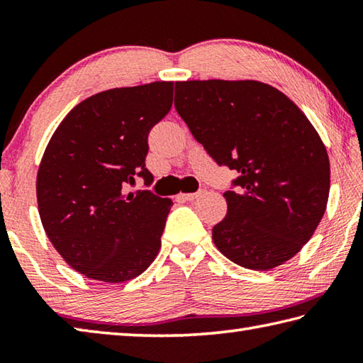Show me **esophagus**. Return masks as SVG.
I'll return each mask as SVG.
<instances>
[{"mask_svg":"<svg viewBox=\"0 0 363 363\" xmlns=\"http://www.w3.org/2000/svg\"><path fill=\"white\" fill-rule=\"evenodd\" d=\"M201 195H205V190H199V192H194V194H181V199L192 201L195 199H199V196H201Z\"/></svg>","mask_w":363,"mask_h":363,"instance_id":"esophagus-1","label":"esophagus"}]
</instances>
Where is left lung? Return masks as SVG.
<instances>
[{
    "instance_id": "1",
    "label": "left lung",
    "mask_w": 363,
    "mask_h": 363,
    "mask_svg": "<svg viewBox=\"0 0 363 363\" xmlns=\"http://www.w3.org/2000/svg\"><path fill=\"white\" fill-rule=\"evenodd\" d=\"M174 107L219 167L237 171L213 242L238 266L269 270L309 242L330 192L320 136L291 99L253 79L176 82Z\"/></svg>"
}]
</instances>
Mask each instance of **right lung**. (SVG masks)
Wrapping results in <instances>:
<instances>
[{"mask_svg": "<svg viewBox=\"0 0 363 363\" xmlns=\"http://www.w3.org/2000/svg\"><path fill=\"white\" fill-rule=\"evenodd\" d=\"M173 82L115 88L73 107L54 131L36 176L43 227L65 262L88 279L120 284L150 266L173 200L128 194L150 186L149 133L173 106Z\"/></svg>", "mask_w": 363, "mask_h": 363, "instance_id": "obj_1", "label": "right lung"}]
</instances>
